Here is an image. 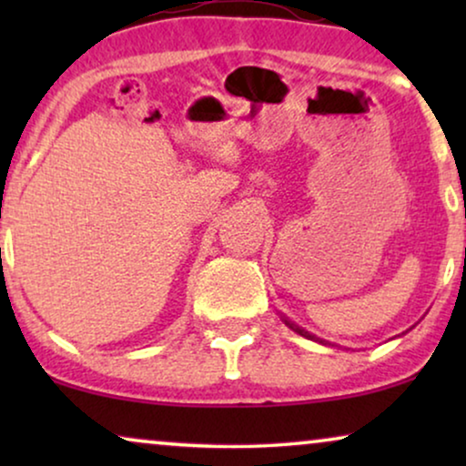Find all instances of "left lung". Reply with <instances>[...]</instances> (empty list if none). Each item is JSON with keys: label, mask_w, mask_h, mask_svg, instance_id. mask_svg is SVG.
I'll list each match as a JSON object with an SVG mask.
<instances>
[{"label": "left lung", "mask_w": 466, "mask_h": 466, "mask_svg": "<svg viewBox=\"0 0 466 466\" xmlns=\"http://www.w3.org/2000/svg\"><path fill=\"white\" fill-rule=\"evenodd\" d=\"M282 320H284V324H286V327H290L292 330H295V333H299V335H303V337H308V339H318V337H314V335H311V333H308V330H305V329H301V327H297V324L295 322H290L289 320V318H286V316H282ZM322 343V341H320Z\"/></svg>", "instance_id": "1"}]
</instances>
